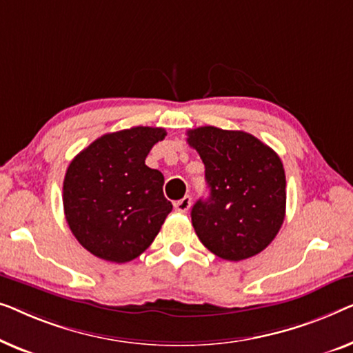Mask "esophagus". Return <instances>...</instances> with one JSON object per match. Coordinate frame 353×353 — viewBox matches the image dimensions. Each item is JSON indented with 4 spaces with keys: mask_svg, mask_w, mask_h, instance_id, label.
Returning a JSON list of instances; mask_svg holds the SVG:
<instances>
[{
    "mask_svg": "<svg viewBox=\"0 0 353 353\" xmlns=\"http://www.w3.org/2000/svg\"><path fill=\"white\" fill-rule=\"evenodd\" d=\"M192 206V198L185 195L183 198H181V200L174 203V210L179 211V212H187L188 210H190Z\"/></svg>",
    "mask_w": 353,
    "mask_h": 353,
    "instance_id": "obj_1",
    "label": "esophagus"
}]
</instances>
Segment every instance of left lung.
I'll return each instance as SVG.
<instances>
[{
	"instance_id": "8db88e82",
	"label": "left lung",
	"mask_w": 353,
	"mask_h": 353,
	"mask_svg": "<svg viewBox=\"0 0 353 353\" xmlns=\"http://www.w3.org/2000/svg\"><path fill=\"white\" fill-rule=\"evenodd\" d=\"M187 136L205 163L210 188V196L192 208L200 241L225 261L259 254L285 221L286 177L280 157L245 131L201 126Z\"/></svg>"
}]
</instances>
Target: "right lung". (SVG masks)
Returning <instances> with one entry per match:
<instances>
[{"label": "right lung", "instance_id": "right-lung-1", "mask_svg": "<svg viewBox=\"0 0 353 353\" xmlns=\"http://www.w3.org/2000/svg\"><path fill=\"white\" fill-rule=\"evenodd\" d=\"M163 128L103 134L73 158L63 179V211L84 250L110 262L141 256L172 211L165 177L145 165Z\"/></svg>", "mask_w": 353, "mask_h": 353}]
</instances>
